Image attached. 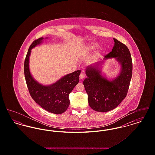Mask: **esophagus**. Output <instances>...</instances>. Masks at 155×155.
<instances>
[{"label":"esophagus","mask_w":155,"mask_h":155,"mask_svg":"<svg viewBox=\"0 0 155 155\" xmlns=\"http://www.w3.org/2000/svg\"><path fill=\"white\" fill-rule=\"evenodd\" d=\"M85 75L84 74V73H81V74L80 75V78L81 80L84 79V78H85Z\"/></svg>","instance_id":"34e87169"}]
</instances>
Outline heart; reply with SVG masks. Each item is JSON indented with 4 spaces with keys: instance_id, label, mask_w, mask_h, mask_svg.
<instances>
[{
    "instance_id": "heart-1",
    "label": "heart",
    "mask_w": 155,
    "mask_h": 155,
    "mask_svg": "<svg viewBox=\"0 0 155 155\" xmlns=\"http://www.w3.org/2000/svg\"><path fill=\"white\" fill-rule=\"evenodd\" d=\"M97 46V44L95 42H92L91 43H89L88 44L86 45L84 48V52L85 54L87 55L90 53V52L92 51L93 50H94ZM102 49L101 48H97V49L96 50V53L97 54H99L100 52H101Z\"/></svg>"
}]
</instances>
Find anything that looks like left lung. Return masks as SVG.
<instances>
[{
  "mask_svg": "<svg viewBox=\"0 0 155 155\" xmlns=\"http://www.w3.org/2000/svg\"><path fill=\"white\" fill-rule=\"evenodd\" d=\"M114 45L111 52L104 60L114 58L120 66L118 75L108 80L102 73L104 61L88 66L85 69L87 77L83 82L88 94L90 107L99 112H107L117 107L125 97L133 73V62L128 48L113 38Z\"/></svg>",
  "mask_w": 155,
  "mask_h": 155,
  "instance_id": "left-lung-1",
  "label": "left lung"
}]
</instances>
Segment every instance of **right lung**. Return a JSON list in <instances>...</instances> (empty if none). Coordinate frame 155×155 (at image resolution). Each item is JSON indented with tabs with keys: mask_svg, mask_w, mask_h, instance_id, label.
Here are the masks:
<instances>
[{
	"mask_svg": "<svg viewBox=\"0 0 155 155\" xmlns=\"http://www.w3.org/2000/svg\"><path fill=\"white\" fill-rule=\"evenodd\" d=\"M48 38H46V39ZM44 38H40L31 45L24 61V75L32 98L45 110L59 114L66 110L70 105L69 94L78 83L81 70L67 74L51 85H45L35 80L30 72L31 49L41 44Z\"/></svg>",
	"mask_w": 155,
	"mask_h": 155,
	"instance_id": "add662e5",
	"label": "right lung"
}]
</instances>
